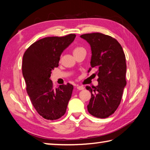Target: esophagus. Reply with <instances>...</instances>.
I'll list each match as a JSON object with an SVG mask.
<instances>
[{"mask_svg":"<svg viewBox=\"0 0 150 150\" xmlns=\"http://www.w3.org/2000/svg\"><path fill=\"white\" fill-rule=\"evenodd\" d=\"M77 88L78 90L81 91V90H83V89H84V87H83V86H77Z\"/></svg>","mask_w":150,"mask_h":150,"instance_id":"34e87169","label":"esophagus"}]
</instances>
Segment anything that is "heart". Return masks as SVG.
Wrapping results in <instances>:
<instances>
[{
    "label": "heart",
    "mask_w": 150,
    "mask_h": 150,
    "mask_svg": "<svg viewBox=\"0 0 150 150\" xmlns=\"http://www.w3.org/2000/svg\"><path fill=\"white\" fill-rule=\"evenodd\" d=\"M85 49L82 47H76L73 50V54H77V53L81 52V51H84Z\"/></svg>",
    "instance_id": "1"
}]
</instances>
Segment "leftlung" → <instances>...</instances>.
Masks as SVG:
<instances>
[{
	"instance_id": "left-lung-1",
	"label": "left lung",
	"mask_w": 150,
	"mask_h": 150,
	"mask_svg": "<svg viewBox=\"0 0 150 150\" xmlns=\"http://www.w3.org/2000/svg\"><path fill=\"white\" fill-rule=\"evenodd\" d=\"M81 38L91 45V66L97 70L93 75L98 77L96 87H86L91 93L88 111L95 117L107 118L118 108L126 85L125 54L121 45L110 35L91 33Z\"/></svg>"
}]
</instances>
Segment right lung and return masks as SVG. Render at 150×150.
Returning a JSON list of instances; mask_svg holds the SVG:
<instances>
[{"instance_id": "1", "label": "right lung", "mask_w": 150, "mask_h": 150, "mask_svg": "<svg viewBox=\"0 0 150 150\" xmlns=\"http://www.w3.org/2000/svg\"><path fill=\"white\" fill-rule=\"evenodd\" d=\"M75 34L47 37L34 42L25 52L22 74L33 106L40 116L54 120L65 115L73 86L67 83L54 88L52 71L59 66L62 52L74 41Z\"/></svg>"}]
</instances>
